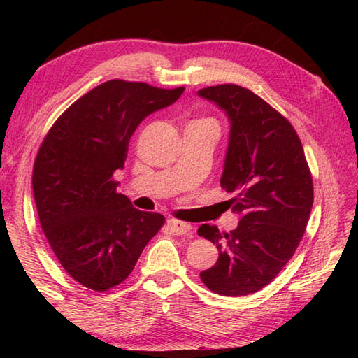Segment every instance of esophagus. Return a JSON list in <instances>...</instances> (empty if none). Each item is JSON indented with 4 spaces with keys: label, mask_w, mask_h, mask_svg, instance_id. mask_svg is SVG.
Masks as SVG:
<instances>
[{
    "label": "esophagus",
    "mask_w": 358,
    "mask_h": 358,
    "mask_svg": "<svg viewBox=\"0 0 358 358\" xmlns=\"http://www.w3.org/2000/svg\"><path fill=\"white\" fill-rule=\"evenodd\" d=\"M167 227L173 235H191L192 234V226L187 222L178 221V220H169Z\"/></svg>",
    "instance_id": "1"
}]
</instances>
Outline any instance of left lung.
Instances as JSON below:
<instances>
[{"mask_svg":"<svg viewBox=\"0 0 358 358\" xmlns=\"http://www.w3.org/2000/svg\"><path fill=\"white\" fill-rule=\"evenodd\" d=\"M199 96L230 120L221 187L234 194L227 203L241 215L230 232L199 227L220 250L201 280L215 294L250 295L273 281L300 245L314 201L311 171L290 121L251 90L224 83Z\"/></svg>","mask_w":358,"mask_h":358,"instance_id":"obj_1","label":"left lung"}]
</instances>
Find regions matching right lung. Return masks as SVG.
I'll use <instances>...</instances> for the list:
<instances>
[{
    "label": "right lung",
    "mask_w": 358,
    "mask_h": 358,
    "mask_svg": "<svg viewBox=\"0 0 358 358\" xmlns=\"http://www.w3.org/2000/svg\"><path fill=\"white\" fill-rule=\"evenodd\" d=\"M166 90L113 78L66 108L42 141L33 167L41 227L58 262L82 286L106 292L134 270L166 217L134 208L117 192L129 138L150 113L177 101Z\"/></svg>",
    "instance_id": "1"
}]
</instances>
